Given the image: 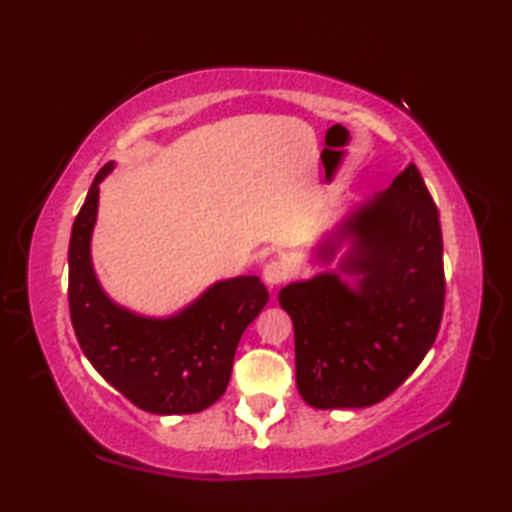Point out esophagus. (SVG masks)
<instances>
[{"mask_svg":"<svg viewBox=\"0 0 512 512\" xmlns=\"http://www.w3.org/2000/svg\"><path fill=\"white\" fill-rule=\"evenodd\" d=\"M262 273L268 287H277V284H282L289 277V264L282 262V259H268Z\"/></svg>","mask_w":512,"mask_h":512,"instance_id":"34e87169","label":"esophagus"}]
</instances>
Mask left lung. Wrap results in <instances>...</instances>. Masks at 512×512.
<instances>
[{"label": "left lung", "mask_w": 512, "mask_h": 512, "mask_svg": "<svg viewBox=\"0 0 512 512\" xmlns=\"http://www.w3.org/2000/svg\"><path fill=\"white\" fill-rule=\"evenodd\" d=\"M354 250L336 273L280 291L296 332L298 391L314 409H361L391 395L436 341L445 307L438 207L415 164L345 225ZM332 257V250H325Z\"/></svg>", "instance_id": "1"}]
</instances>
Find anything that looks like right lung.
I'll return each mask as SVG.
<instances>
[{
	"label": "right lung",
	"instance_id": "right-lung-1",
	"mask_svg": "<svg viewBox=\"0 0 512 512\" xmlns=\"http://www.w3.org/2000/svg\"><path fill=\"white\" fill-rule=\"evenodd\" d=\"M76 214L69 239V314L81 350L99 375L142 411L198 413L225 393L244 329L268 302L259 277L216 282L183 314L155 320L117 307L101 291L90 262L99 183Z\"/></svg>",
	"mask_w": 512,
	"mask_h": 512
}]
</instances>
